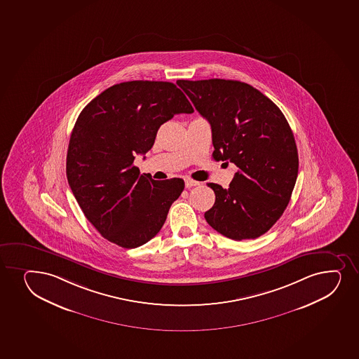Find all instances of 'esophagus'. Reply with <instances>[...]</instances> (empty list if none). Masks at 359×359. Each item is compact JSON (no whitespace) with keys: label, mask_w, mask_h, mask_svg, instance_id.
<instances>
[{"label":"esophagus","mask_w":359,"mask_h":359,"mask_svg":"<svg viewBox=\"0 0 359 359\" xmlns=\"http://www.w3.org/2000/svg\"><path fill=\"white\" fill-rule=\"evenodd\" d=\"M199 185V182H196V180H192V179H186L185 180V186L187 189L189 187H192V186H198Z\"/></svg>","instance_id":"obj_1"}]
</instances>
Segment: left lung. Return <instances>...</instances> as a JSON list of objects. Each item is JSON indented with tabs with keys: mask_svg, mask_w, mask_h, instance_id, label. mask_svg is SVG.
Returning <instances> with one entry per match:
<instances>
[{
	"mask_svg": "<svg viewBox=\"0 0 359 359\" xmlns=\"http://www.w3.org/2000/svg\"><path fill=\"white\" fill-rule=\"evenodd\" d=\"M177 85L211 125L215 160L238 170L216 194L204 217L219 234L236 241L270 230L290 202L298 174L294 133L278 106L258 89L234 80H179Z\"/></svg>",
	"mask_w": 359,
	"mask_h": 359,
	"instance_id": "obj_1",
	"label": "left lung"
}]
</instances>
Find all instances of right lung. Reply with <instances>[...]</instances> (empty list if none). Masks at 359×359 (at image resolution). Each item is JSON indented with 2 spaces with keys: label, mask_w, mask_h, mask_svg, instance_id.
<instances>
[{
  "label": "right lung",
  "mask_w": 359,
  "mask_h": 359,
  "mask_svg": "<svg viewBox=\"0 0 359 359\" xmlns=\"http://www.w3.org/2000/svg\"><path fill=\"white\" fill-rule=\"evenodd\" d=\"M192 112L185 94L163 81L121 82L82 109L69 141L67 177L86 218L106 240L136 248L161 230L185 182L141 174L135 155L151 149L163 123Z\"/></svg>",
  "instance_id": "right-lung-1"
}]
</instances>
